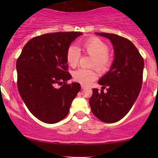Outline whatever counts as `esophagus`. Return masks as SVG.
Masks as SVG:
<instances>
[{
  "mask_svg": "<svg viewBox=\"0 0 158 158\" xmlns=\"http://www.w3.org/2000/svg\"><path fill=\"white\" fill-rule=\"evenodd\" d=\"M87 88V86L86 85H81V88L82 89H85V88Z\"/></svg>",
  "mask_w": 158,
  "mask_h": 158,
  "instance_id": "esophagus-1",
  "label": "esophagus"
}]
</instances>
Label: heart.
I'll return each instance as SVG.
<instances>
[{
	"label": "heart",
	"instance_id": "heart-1",
	"mask_svg": "<svg viewBox=\"0 0 158 158\" xmlns=\"http://www.w3.org/2000/svg\"><path fill=\"white\" fill-rule=\"evenodd\" d=\"M80 49L85 54L93 57L90 66L96 67L101 72H106L111 68L112 57L109 53V47L104 42L98 37H90L80 44ZM81 58V52L75 46H70L66 52V60L69 65L75 68L78 64ZM98 72L96 68H80L73 73V78L75 81L89 85L97 79Z\"/></svg>",
	"mask_w": 158,
	"mask_h": 158
}]
</instances>
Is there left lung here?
Returning <instances> with one entry per match:
<instances>
[{
	"instance_id": "left-lung-1",
	"label": "left lung",
	"mask_w": 158,
	"mask_h": 158,
	"mask_svg": "<svg viewBox=\"0 0 158 158\" xmlns=\"http://www.w3.org/2000/svg\"><path fill=\"white\" fill-rule=\"evenodd\" d=\"M109 39L114 49V60L109 72L99 80V91L93 89L89 100L93 114L106 123H114L126 116L137 100L143 77L144 60L132 42L114 34L96 33ZM107 88V91L103 92Z\"/></svg>"
}]
</instances>
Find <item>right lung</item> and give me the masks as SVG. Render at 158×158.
Segmentation results:
<instances>
[{
  "label": "right lung",
  "instance_id": "right-lung-1",
  "mask_svg": "<svg viewBox=\"0 0 158 158\" xmlns=\"http://www.w3.org/2000/svg\"><path fill=\"white\" fill-rule=\"evenodd\" d=\"M81 32H55L30 40L16 61L17 87L28 109L47 124L64 118L81 90L78 83L68 84L66 52Z\"/></svg>",
  "mask_w": 158,
  "mask_h": 158
}]
</instances>
